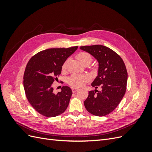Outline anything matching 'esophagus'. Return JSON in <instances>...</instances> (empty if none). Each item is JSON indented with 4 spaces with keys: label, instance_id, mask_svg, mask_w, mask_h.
Instances as JSON below:
<instances>
[{
    "label": "esophagus",
    "instance_id": "1",
    "mask_svg": "<svg viewBox=\"0 0 152 152\" xmlns=\"http://www.w3.org/2000/svg\"><path fill=\"white\" fill-rule=\"evenodd\" d=\"M78 89H79L77 88V87H72V90L73 93H75L76 91H78Z\"/></svg>",
    "mask_w": 152,
    "mask_h": 152
}]
</instances>
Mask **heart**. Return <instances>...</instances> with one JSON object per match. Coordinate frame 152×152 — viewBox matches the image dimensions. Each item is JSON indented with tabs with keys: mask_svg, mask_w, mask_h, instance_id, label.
Returning a JSON list of instances; mask_svg holds the SVG:
<instances>
[{
	"mask_svg": "<svg viewBox=\"0 0 152 152\" xmlns=\"http://www.w3.org/2000/svg\"><path fill=\"white\" fill-rule=\"evenodd\" d=\"M77 58L83 64L87 62H91L92 56L91 55L87 52H80L77 55ZM67 61L63 63L62 65V70L65 71L66 67ZM91 79L89 75L87 74H73L68 79L67 82L69 85L73 87H80L85 84Z\"/></svg>",
	"mask_w": 152,
	"mask_h": 152,
	"instance_id": "obj_1",
	"label": "heart"
}]
</instances>
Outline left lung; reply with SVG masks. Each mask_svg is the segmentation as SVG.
Returning a JSON list of instances; mask_svg holds the SVG:
<instances>
[{
	"label": "left lung",
	"mask_w": 152,
	"mask_h": 152,
	"mask_svg": "<svg viewBox=\"0 0 152 152\" xmlns=\"http://www.w3.org/2000/svg\"><path fill=\"white\" fill-rule=\"evenodd\" d=\"M80 49L89 53L99 63L98 74L91 86L101 90L91 91L84 106L90 113L103 117L111 113L122 99L126 91L127 72L121 57L102 45H86Z\"/></svg>",
	"instance_id": "1"
}]
</instances>
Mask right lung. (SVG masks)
Returning a JSON list of instances; mask_svg holds the SVG:
<instances>
[{"mask_svg":"<svg viewBox=\"0 0 152 152\" xmlns=\"http://www.w3.org/2000/svg\"><path fill=\"white\" fill-rule=\"evenodd\" d=\"M78 46L48 49L32 56L27 63L23 76L26 98L37 112L47 117H56L67 108L72 89L63 86L57 94L53 83L61 74L62 65Z\"/></svg>","mask_w":152,"mask_h":152,"instance_id":"right-lung-1","label":"right lung"}]
</instances>
